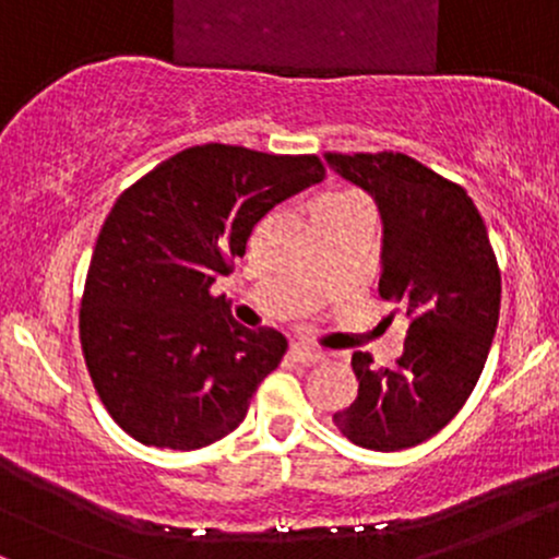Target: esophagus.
I'll return each instance as SVG.
<instances>
[{
  "mask_svg": "<svg viewBox=\"0 0 559 559\" xmlns=\"http://www.w3.org/2000/svg\"><path fill=\"white\" fill-rule=\"evenodd\" d=\"M288 355H292L294 360L301 362V365H316V362L323 360V352L316 349V346H307V344H292Z\"/></svg>",
  "mask_w": 559,
  "mask_h": 559,
  "instance_id": "1",
  "label": "esophagus"
}]
</instances>
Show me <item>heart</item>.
<instances>
[{"instance_id":"1","label":"heart","mask_w":559,"mask_h":559,"mask_svg":"<svg viewBox=\"0 0 559 559\" xmlns=\"http://www.w3.org/2000/svg\"><path fill=\"white\" fill-rule=\"evenodd\" d=\"M346 207H368V202L355 191H336V194H329L320 199L318 210H346Z\"/></svg>"}]
</instances>
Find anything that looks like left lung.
I'll return each instance as SVG.
<instances>
[{
  "instance_id": "left-lung-1",
  "label": "left lung",
  "mask_w": 559,
  "mask_h": 559,
  "mask_svg": "<svg viewBox=\"0 0 559 559\" xmlns=\"http://www.w3.org/2000/svg\"><path fill=\"white\" fill-rule=\"evenodd\" d=\"M325 163L376 199L383 223L378 292L407 329L391 368L352 355L357 400L333 415L352 444L396 452L439 433L476 389L499 323L502 275L486 223L463 186L402 152Z\"/></svg>"
}]
</instances>
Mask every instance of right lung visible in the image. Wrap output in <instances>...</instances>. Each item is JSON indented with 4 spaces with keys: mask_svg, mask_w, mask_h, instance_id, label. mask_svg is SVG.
<instances>
[{
    "mask_svg": "<svg viewBox=\"0 0 559 559\" xmlns=\"http://www.w3.org/2000/svg\"><path fill=\"white\" fill-rule=\"evenodd\" d=\"M323 178L316 155L202 144L118 197L88 265L81 346L96 394L126 433L189 452L247 418L286 338L243 329L210 288L243 258L262 217Z\"/></svg>",
    "mask_w": 559,
    "mask_h": 559,
    "instance_id": "add662e5",
    "label": "right lung"
}]
</instances>
